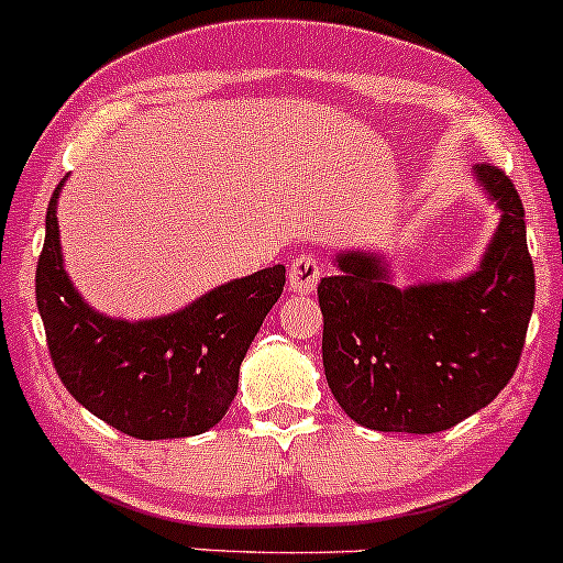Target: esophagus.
Returning <instances> with one entry per match:
<instances>
[{
	"label": "esophagus",
	"mask_w": 563,
	"mask_h": 563,
	"mask_svg": "<svg viewBox=\"0 0 563 563\" xmlns=\"http://www.w3.org/2000/svg\"><path fill=\"white\" fill-rule=\"evenodd\" d=\"M320 274L322 265L317 263L314 254H298V257L289 263V289H292L295 295H309L311 289L317 287V282H320Z\"/></svg>",
	"instance_id": "esophagus-1"
}]
</instances>
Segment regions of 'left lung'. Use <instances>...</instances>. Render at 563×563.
Returning a JSON list of instances; mask_svg holds the SVG:
<instances>
[{
    "mask_svg": "<svg viewBox=\"0 0 563 563\" xmlns=\"http://www.w3.org/2000/svg\"><path fill=\"white\" fill-rule=\"evenodd\" d=\"M474 176L501 211L474 274L401 289L385 257L346 252L317 287L330 393L371 431H448L488 407L518 368L534 311L523 202L496 165Z\"/></svg>",
    "mask_w": 563,
    "mask_h": 563,
    "instance_id": "8db88e82",
    "label": "left lung"
}]
</instances>
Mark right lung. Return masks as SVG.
Returning a JSON list of instances; mask_svg holds the SVG:
<instances>
[{
    "mask_svg": "<svg viewBox=\"0 0 563 563\" xmlns=\"http://www.w3.org/2000/svg\"><path fill=\"white\" fill-rule=\"evenodd\" d=\"M56 187L34 274L51 361L69 396L135 439H181L217 426L239 390L249 344L284 289V265L200 295L156 320H110L91 309L62 263Z\"/></svg>",
    "mask_w": 563,
    "mask_h": 563,
    "instance_id": "obj_1",
    "label": "right lung"
}]
</instances>
